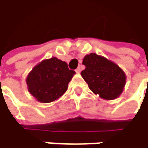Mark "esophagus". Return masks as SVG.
<instances>
[{"instance_id": "obj_1", "label": "esophagus", "mask_w": 148, "mask_h": 148, "mask_svg": "<svg viewBox=\"0 0 148 148\" xmlns=\"http://www.w3.org/2000/svg\"><path fill=\"white\" fill-rule=\"evenodd\" d=\"M75 71H76V73H80V72H81V68H80V66H79V67H78V68H77V69H76V70H75Z\"/></svg>"}]
</instances>
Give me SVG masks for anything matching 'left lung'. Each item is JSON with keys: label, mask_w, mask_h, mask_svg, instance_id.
<instances>
[{"label": "left lung", "mask_w": 148, "mask_h": 148, "mask_svg": "<svg viewBox=\"0 0 148 148\" xmlns=\"http://www.w3.org/2000/svg\"><path fill=\"white\" fill-rule=\"evenodd\" d=\"M82 64L86 68L81 75L94 94L106 100L120 96L124 90L126 75L116 64L95 53L86 55Z\"/></svg>", "instance_id": "8db88e82"}]
</instances>
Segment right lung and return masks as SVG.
Wrapping results in <instances>:
<instances>
[{
  "label": "right lung",
  "mask_w": 148,
  "mask_h": 148,
  "mask_svg": "<svg viewBox=\"0 0 148 148\" xmlns=\"http://www.w3.org/2000/svg\"><path fill=\"white\" fill-rule=\"evenodd\" d=\"M75 74L65 61L52 57L37 64L26 78L28 91L40 103H50L59 99L68 89Z\"/></svg>",
  "instance_id": "obj_1"
}]
</instances>
